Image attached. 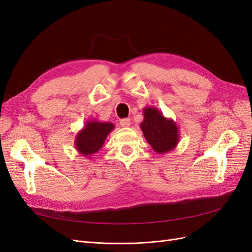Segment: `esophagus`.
I'll return each instance as SVG.
<instances>
[{
    "instance_id": "esophagus-1",
    "label": "esophagus",
    "mask_w": 252,
    "mask_h": 252,
    "mask_svg": "<svg viewBox=\"0 0 252 252\" xmlns=\"http://www.w3.org/2000/svg\"><path fill=\"white\" fill-rule=\"evenodd\" d=\"M120 125H121V127H123V128L129 127V126H130V120H129V119H122L120 121Z\"/></svg>"
}]
</instances>
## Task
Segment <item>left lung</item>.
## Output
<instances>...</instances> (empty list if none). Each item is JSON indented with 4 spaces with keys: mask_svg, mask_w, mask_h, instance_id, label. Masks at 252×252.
<instances>
[{
    "mask_svg": "<svg viewBox=\"0 0 252 252\" xmlns=\"http://www.w3.org/2000/svg\"><path fill=\"white\" fill-rule=\"evenodd\" d=\"M144 120L140 124L145 139L157 154L172 151L180 142L179 127L172 119L163 116L158 108L148 106L143 109Z\"/></svg>",
    "mask_w": 252,
    "mask_h": 252,
    "instance_id": "8db88e82",
    "label": "left lung"
}]
</instances>
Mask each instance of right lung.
<instances>
[{"mask_svg": "<svg viewBox=\"0 0 252 252\" xmlns=\"http://www.w3.org/2000/svg\"><path fill=\"white\" fill-rule=\"evenodd\" d=\"M111 122H100L96 120L87 121L84 127L75 135L74 147L80 155L91 158V156L100 150L107 135L113 130Z\"/></svg>", "mask_w": 252, "mask_h": 252, "instance_id": "right-lung-1", "label": "right lung"}]
</instances>
